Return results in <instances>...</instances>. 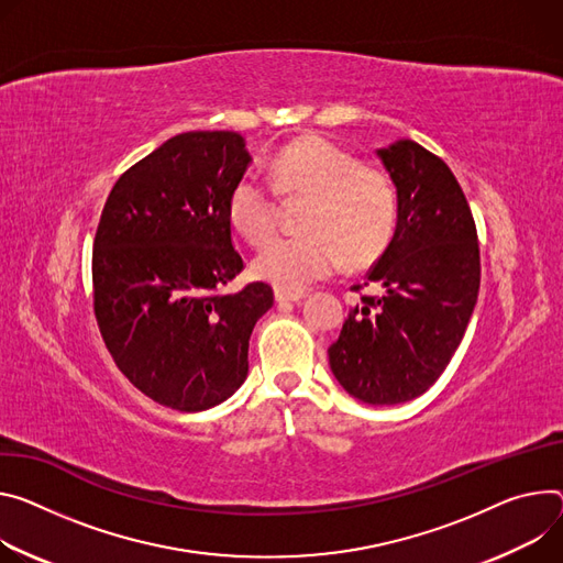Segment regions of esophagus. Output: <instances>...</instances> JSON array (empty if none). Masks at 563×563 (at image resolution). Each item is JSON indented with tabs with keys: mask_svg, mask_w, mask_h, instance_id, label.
I'll return each mask as SVG.
<instances>
[{
	"mask_svg": "<svg viewBox=\"0 0 563 563\" xmlns=\"http://www.w3.org/2000/svg\"><path fill=\"white\" fill-rule=\"evenodd\" d=\"M276 300L278 302H296L300 298H305V291H287V289H276Z\"/></svg>",
	"mask_w": 563,
	"mask_h": 563,
	"instance_id": "esophagus-1",
	"label": "esophagus"
}]
</instances>
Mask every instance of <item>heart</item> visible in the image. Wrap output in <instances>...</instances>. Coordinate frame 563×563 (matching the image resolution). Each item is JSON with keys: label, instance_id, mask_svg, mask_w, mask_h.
<instances>
[{"label": "heart", "instance_id": "b5f03b06", "mask_svg": "<svg viewBox=\"0 0 563 563\" xmlns=\"http://www.w3.org/2000/svg\"><path fill=\"white\" fill-rule=\"evenodd\" d=\"M274 186L285 199H308L300 235L272 238L253 258V274L278 289L300 291L330 276L345 258L364 265L384 251L397 220L390 177L332 141L308 134L285 145L274 164ZM233 229L258 244L276 229L278 199L253 173L242 175L227 201Z\"/></svg>", "mask_w": 563, "mask_h": 563}]
</instances>
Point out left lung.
I'll use <instances>...</instances> for the list:
<instances>
[{
	"instance_id": "1",
	"label": "left lung",
	"mask_w": 563,
	"mask_h": 563,
	"mask_svg": "<svg viewBox=\"0 0 563 563\" xmlns=\"http://www.w3.org/2000/svg\"><path fill=\"white\" fill-rule=\"evenodd\" d=\"M397 190V224L362 296L328 347L336 382L366 404L429 390L465 336L481 287L478 235L449 166L411 139L379 147ZM360 291L362 285H354Z\"/></svg>"
}]
</instances>
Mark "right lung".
I'll return each mask as SVG.
<instances>
[{
    "instance_id": "add662e5",
    "label": "right lung",
    "mask_w": 563,
    "mask_h": 563,
    "mask_svg": "<svg viewBox=\"0 0 563 563\" xmlns=\"http://www.w3.org/2000/svg\"><path fill=\"white\" fill-rule=\"evenodd\" d=\"M251 164L238 132H184L128 168L100 213L93 314L119 371L184 413L229 399L249 373L267 283L224 294L242 269L227 201Z\"/></svg>"
}]
</instances>
